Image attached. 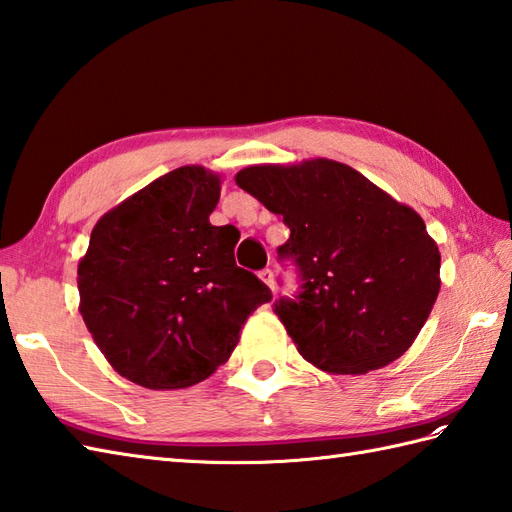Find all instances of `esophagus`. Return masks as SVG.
Listing matches in <instances>:
<instances>
[{"mask_svg": "<svg viewBox=\"0 0 512 512\" xmlns=\"http://www.w3.org/2000/svg\"><path fill=\"white\" fill-rule=\"evenodd\" d=\"M259 279L264 281V284L275 292V275H273V270L270 268H266V270H262V273H259Z\"/></svg>", "mask_w": 512, "mask_h": 512, "instance_id": "esophagus-1", "label": "esophagus"}]
</instances>
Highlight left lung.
Listing matches in <instances>:
<instances>
[{
    "mask_svg": "<svg viewBox=\"0 0 512 512\" xmlns=\"http://www.w3.org/2000/svg\"><path fill=\"white\" fill-rule=\"evenodd\" d=\"M235 182L290 228L279 255L303 284L275 314L308 363L365 374L409 350L440 292L438 244L411 206L328 158L253 165Z\"/></svg>",
    "mask_w": 512,
    "mask_h": 512,
    "instance_id": "8db88e82",
    "label": "left lung"
}]
</instances>
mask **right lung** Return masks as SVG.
<instances>
[{"instance_id":"1","label":"right lung","mask_w":512,"mask_h":512,"mask_svg":"<svg viewBox=\"0 0 512 512\" xmlns=\"http://www.w3.org/2000/svg\"><path fill=\"white\" fill-rule=\"evenodd\" d=\"M222 176L187 165L107 211L76 270L79 312L118 374L147 389L209 378L246 319L273 299L235 264L237 235L213 226Z\"/></svg>"}]
</instances>
